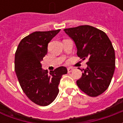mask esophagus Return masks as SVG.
<instances>
[{
    "label": "esophagus",
    "mask_w": 123,
    "mask_h": 123,
    "mask_svg": "<svg viewBox=\"0 0 123 123\" xmlns=\"http://www.w3.org/2000/svg\"><path fill=\"white\" fill-rule=\"evenodd\" d=\"M74 70L73 68H71V67H69V68H68V72H71Z\"/></svg>",
    "instance_id": "1"
}]
</instances>
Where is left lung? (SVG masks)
Returning a JSON list of instances; mask_svg holds the SVG:
<instances>
[{
  "label": "left lung",
  "mask_w": 123,
  "mask_h": 123,
  "mask_svg": "<svg viewBox=\"0 0 123 123\" xmlns=\"http://www.w3.org/2000/svg\"><path fill=\"white\" fill-rule=\"evenodd\" d=\"M64 31L74 42L78 56L82 60L88 59V67L76 81L78 86L92 97L103 93L111 83L115 68V50L108 36L90 25H80Z\"/></svg>",
  "instance_id": "1"
}]
</instances>
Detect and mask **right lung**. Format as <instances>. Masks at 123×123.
<instances>
[{"instance_id": "right-lung-1", "label": "right lung", "mask_w": 123, "mask_h": 123, "mask_svg": "<svg viewBox=\"0 0 123 123\" xmlns=\"http://www.w3.org/2000/svg\"><path fill=\"white\" fill-rule=\"evenodd\" d=\"M61 30L35 31L22 39L15 53V72L20 86L28 98L39 105L51 104L59 93L65 67L50 72L42 68L41 61L47 53L48 43Z\"/></svg>"}]
</instances>
